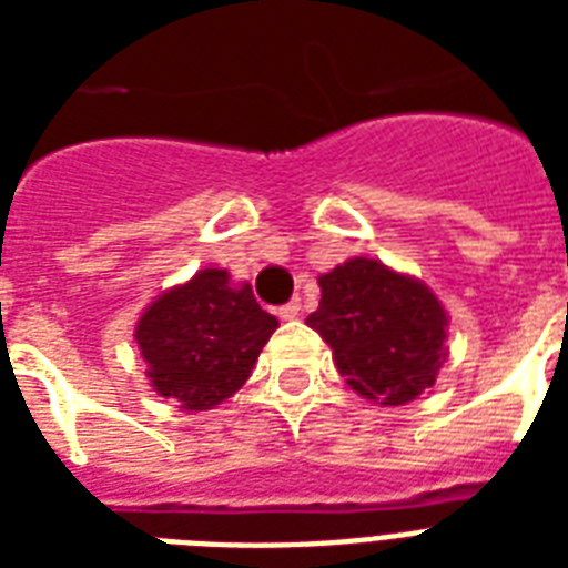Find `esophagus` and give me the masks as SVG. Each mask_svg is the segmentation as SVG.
Returning a JSON list of instances; mask_svg holds the SVG:
<instances>
[{
	"mask_svg": "<svg viewBox=\"0 0 568 568\" xmlns=\"http://www.w3.org/2000/svg\"><path fill=\"white\" fill-rule=\"evenodd\" d=\"M301 315V301H288L285 306H280V318L283 321H294Z\"/></svg>",
	"mask_w": 568,
	"mask_h": 568,
	"instance_id": "1",
	"label": "esophagus"
}]
</instances>
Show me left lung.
Listing matches in <instances>:
<instances>
[{"mask_svg": "<svg viewBox=\"0 0 568 568\" xmlns=\"http://www.w3.org/2000/svg\"><path fill=\"white\" fill-rule=\"evenodd\" d=\"M318 285L321 303L306 324L356 395L400 406L436 383L448 356V312L422 280L354 256L321 274Z\"/></svg>", "mask_w": 568, "mask_h": 568, "instance_id": "obj_1", "label": "left lung"}]
</instances>
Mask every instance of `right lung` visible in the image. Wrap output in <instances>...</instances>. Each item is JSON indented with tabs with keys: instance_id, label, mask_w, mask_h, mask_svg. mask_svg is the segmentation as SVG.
Returning <instances> with one entry per match:
<instances>
[{
	"instance_id": "right-lung-1",
	"label": "right lung",
	"mask_w": 568,
	"mask_h": 568,
	"mask_svg": "<svg viewBox=\"0 0 568 568\" xmlns=\"http://www.w3.org/2000/svg\"><path fill=\"white\" fill-rule=\"evenodd\" d=\"M276 327L250 283L235 285L223 267H203L146 306L135 342L150 386L185 413H203L247 383Z\"/></svg>"
}]
</instances>
